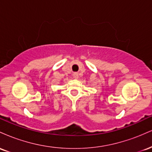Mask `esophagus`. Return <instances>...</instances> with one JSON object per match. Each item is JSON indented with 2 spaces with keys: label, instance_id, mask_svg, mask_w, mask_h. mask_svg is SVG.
<instances>
[{
  "label": "esophagus",
  "instance_id": "1",
  "mask_svg": "<svg viewBox=\"0 0 152 152\" xmlns=\"http://www.w3.org/2000/svg\"><path fill=\"white\" fill-rule=\"evenodd\" d=\"M73 76H74V78L75 79H78V73H74V74H73Z\"/></svg>",
  "mask_w": 152,
  "mask_h": 152
}]
</instances>
